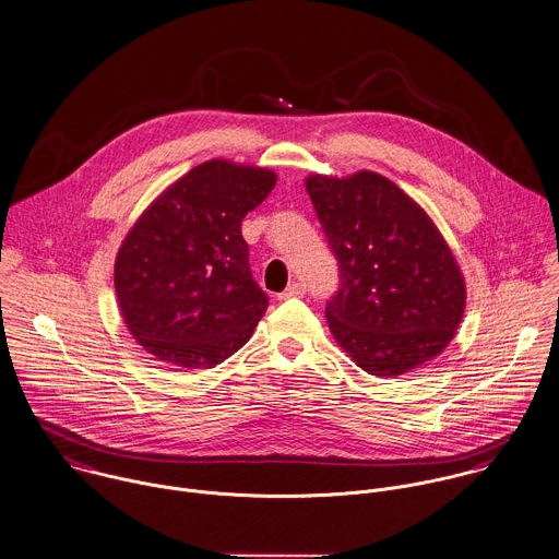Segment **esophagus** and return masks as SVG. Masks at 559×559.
Wrapping results in <instances>:
<instances>
[{"label":"esophagus","mask_w":559,"mask_h":559,"mask_svg":"<svg viewBox=\"0 0 559 559\" xmlns=\"http://www.w3.org/2000/svg\"><path fill=\"white\" fill-rule=\"evenodd\" d=\"M305 285L302 283H292L283 294H278V300H289V298H300L305 296Z\"/></svg>","instance_id":"1"}]
</instances>
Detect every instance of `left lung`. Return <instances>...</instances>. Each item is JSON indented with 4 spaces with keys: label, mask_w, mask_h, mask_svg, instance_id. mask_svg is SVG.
I'll list each match as a JSON object with an SVG mask.
<instances>
[{
    "label": "left lung",
    "mask_w": 559,
    "mask_h": 559,
    "mask_svg": "<svg viewBox=\"0 0 559 559\" xmlns=\"http://www.w3.org/2000/svg\"><path fill=\"white\" fill-rule=\"evenodd\" d=\"M305 187L340 263L326 320L342 350L383 379L438 357L462 324L466 281L429 213L368 169Z\"/></svg>",
    "instance_id": "1"
}]
</instances>
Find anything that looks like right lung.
Listing matches in <instances>:
<instances>
[{
	"mask_svg": "<svg viewBox=\"0 0 559 559\" xmlns=\"http://www.w3.org/2000/svg\"><path fill=\"white\" fill-rule=\"evenodd\" d=\"M274 185L267 167L213 158L141 213L119 246L115 292L145 353L176 368H213L250 340L267 296L252 281L241 222Z\"/></svg>",
	"mask_w": 559,
	"mask_h": 559,
	"instance_id": "add662e5",
	"label": "right lung"
}]
</instances>
